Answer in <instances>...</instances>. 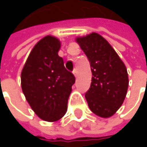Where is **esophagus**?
Listing matches in <instances>:
<instances>
[{"label": "esophagus", "mask_w": 147, "mask_h": 147, "mask_svg": "<svg viewBox=\"0 0 147 147\" xmlns=\"http://www.w3.org/2000/svg\"><path fill=\"white\" fill-rule=\"evenodd\" d=\"M73 74H74V76H76V77H77V75H78V72H77V70L76 69H75L73 71Z\"/></svg>", "instance_id": "34e87169"}]
</instances>
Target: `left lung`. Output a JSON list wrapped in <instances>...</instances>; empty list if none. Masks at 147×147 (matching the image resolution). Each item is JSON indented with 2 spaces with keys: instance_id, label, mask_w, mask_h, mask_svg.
<instances>
[{
  "instance_id": "obj_1",
  "label": "left lung",
  "mask_w": 147,
  "mask_h": 147,
  "mask_svg": "<svg viewBox=\"0 0 147 147\" xmlns=\"http://www.w3.org/2000/svg\"><path fill=\"white\" fill-rule=\"evenodd\" d=\"M88 57L92 82L85 98L90 110L100 117H110L123 105L129 87L125 65L109 42L97 33L77 37Z\"/></svg>"
}]
</instances>
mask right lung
Listing matches in <instances>:
<instances>
[{
  "label": "right lung",
  "mask_w": 147,
  "mask_h": 147,
  "mask_svg": "<svg viewBox=\"0 0 147 147\" xmlns=\"http://www.w3.org/2000/svg\"><path fill=\"white\" fill-rule=\"evenodd\" d=\"M60 42L47 36L31 50L21 72V87L26 100L42 120L55 122L64 117L75 83L59 56Z\"/></svg>",
  "instance_id": "add662e5"
}]
</instances>
